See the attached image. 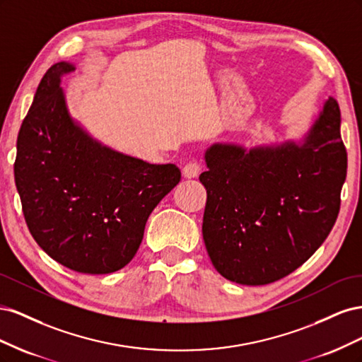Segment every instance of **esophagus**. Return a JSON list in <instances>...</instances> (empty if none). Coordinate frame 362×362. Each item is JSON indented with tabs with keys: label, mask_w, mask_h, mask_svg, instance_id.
Masks as SVG:
<instances>
[{
	"label": "esophagus",
	"mask_w": 362,
	"mask_h": 362,
	"mask_svg": "<svg viewBox=\"0 0 362 362\" xmlns=\"http://www.w3.org/2000/svg\"><path fill=\"white\" fill-rule=\"evenodd\" d=\"M201 172V163L199 161H189L182 168V175L185 178H196Z\"/></svg>",
	"instance_id": "esophagus-1"
}]
</instances>
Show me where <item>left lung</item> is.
I'll use <instances>...</instances> for the list:
<instances>
[{"label":"left lung","mask_w":362,"mask_h":362,"mask_svg":"<svg viewBox=\"0 0 362 362\" xmlns=\"http://www.w3.org/2000/svg\"><path fill=\"white\" fill-rule=\"evenodd\" d=\"M339 107L323 105L305 144L246 151L213 145L202 235L216 270L242 286H266L290 275L329 235L339 211L347 152Z\"/></svg>","instance_id":"8db88e82"}]
</instances>
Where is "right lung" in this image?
Masks as SVG:
<instances>
[{"label": "right lung", "instance_id": "right-lung-1", "mask_svg": "<svg viewBox=\"0 0 362 362\" xmlns=\"http://www.w3.org/2000/svg\"><path fill=\"white\" fill-rule=\"evenodd\" d=\"M52 64L21 125L15 182L36 243L62 266L105 275L134 258L152 210L181 180L175 164H149L103 146L68 113Z\"/></svg>", "mask_w": 362, "mask_h": 362}]
</instances>
